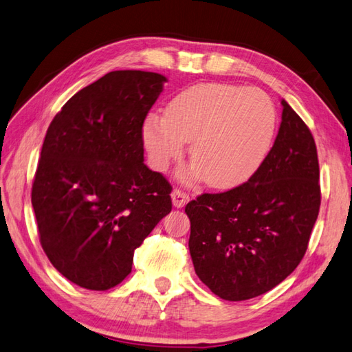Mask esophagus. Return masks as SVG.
<instances>
[{"label":"esophagus","instance_id":"34e87169","mask_svg":"<svg viewBox=\"0 0 352 352\" xmlns=\"http://www.w3.org/2000/svg\"><path fill=\"white\" fill-rule=\"evenodd\" d=\"M171 201H173V205L176 208H184L186 203L190 201V196L186 192H184L182 190H173L171 192Z\"/></svg>","mask_w":352,"mask_h":352}]
</instances>
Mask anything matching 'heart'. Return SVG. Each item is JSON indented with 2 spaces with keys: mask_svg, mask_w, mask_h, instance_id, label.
I'll use <instances>...</instances> for the list:
<instances>
[{
  "mask_svg": "<svg viewBox=\"0 0 352 352\" xmlns=\"http://www.w3.org/2000/svg\"><path fill=\"white\" fill-rule=\"evenodd\" d=\"M274 131L276 111L263 91L203 82L171 99L164 117L147 116L143 142L156 170L181 158L184 143H190V175L229 188L259 167Z\"/></svg>",
  "mask_w": 352,
  "mask_h": 352,
  "instance_id": "1",
  "label": "heart"
}]
</instances>
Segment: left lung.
<instances>
[{
    "instance_id": "8db88e82",
    "label": "left lung",
    "mask_w": 352,
    "mask_h": 352,
    "mask_svg": "<svg viewBox=\"0 0 352 352\" xmlns=\"http://www.w3.org/2000/svg\"><path fill=\"white\" fill-rule=\"evenodd\" d=\"M282 105L276 142L254 175L185 206L194 270L223 300H250L282 283L306 254L319 214L314 135L285 99Z\"/></svg>"
}]
</instances>
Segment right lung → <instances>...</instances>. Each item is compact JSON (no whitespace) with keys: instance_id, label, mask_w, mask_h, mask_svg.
Returning a JSON list of instances; mask_svg holds the SVG:
<instances>
[{"instance_id":"1","label":"right lung","mask_w":352,"mask_h":352,"mask_svg":"<svg viewBox=\"0 0 352 352\" xmlns=\"http://www.w3.org/2000/svg\"><path fill=\"white\" fill-rule=\"evenodd\" d=\"M167 78L114 70L70 98L46 131L33 205L43 252L70 282L107 291L171 210V185L147 168L143 123Z\"/></svg>"}]
</instances>
